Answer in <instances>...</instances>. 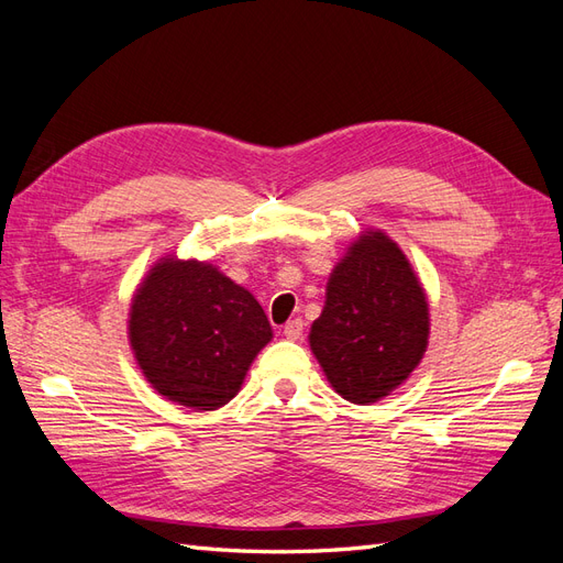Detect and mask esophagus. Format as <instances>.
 I'll use <instances>...</instances> for the list:
<instances>
[{"instance_id":"esophagus-1","label":"esophagus","mask_w":563,"mask_h":563,"mask_svg":"<svg viewBox=\"0 0 563 563\" xmlns=\"http://www.w3.org/2000/svg\"><path fill=\"white\" fill-rule=\"evenodd\" d=\"M302 319H291V321H286L284 323V335L288 338V340H300L302 338Z\"/></svg>"}]
</instances>
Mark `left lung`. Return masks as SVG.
Returning a JSON list of instances; mask_svg holds the SVG:
<instances>
[{
	"instance_id": "1",
	"label": "left lung",
	"mask_w": 563,
	"mask_h": 563,
	"mask_svg": "<svg viewBox=\"0 0 563 563\" xmlns=\"http://www.w3.org/2000/svg\"><path fill=\"white\" fill-rule=\"evenodd\" d=\"M428 338V296L411 263L385 232H362L333 267L310 329L331 387L352 404L380 401L418 368Z\"/></svg>"
}]
</instances>
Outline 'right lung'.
Masks as SVG:
<instances>
[{"label":"right lung","instance_id":"1","mask_svg":"<svg viewBox=\"0 0 563 563\" xmlns=\"http://www.w3.org/2000/svg\"><path fill=\"white\" fill-rule=\"evenodd\" d=\"M269 340L261 302L211 263L166 255L131 300L129 343L143 376L197 411L225 406Z\"/></svg>","mask_w":563,"mask_h":563}]
</instances>
